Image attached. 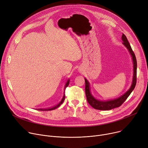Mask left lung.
<instances>
[{"instance_id":"8db88e82","label":"left lung","mask_w":148,"mask_h":148,"mask_svg":"<svg viewBox=\"0 0 148 148\" xmlns=\"http://www.w3.org/2000/svg\"><path fill=\"white\" fill-rule=\"evenodd\" d=\"M121 39L123 40V45L127 49L132 58L133 63V76L131 86L126 93H124L118 98L108 101H100L95 99L92 96L91 93H90L89 83L87 81V79L85 78V94L86 99L90 106H92L95 109L99 110H110L120 107L126 100V99L128 98V97L130 95V94L132 93L133 90L135 88L136 84V80H137V77H136V75H137V61H136L135 54L132 49V47L127 39V37L124 34H123L121 36Z\"/></svg>"}]
</instances>
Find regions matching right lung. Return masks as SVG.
<instances>
[{
    "label": "right lung",
    "instance_id": "add662e5",
    "mask_svg": "<svg viewBox=\"0 0 148 148\" xmlns=\"http://www.w3.org/2000/svg\"><path fill=\"white\" fill-rule=\"evenodd\" d=\"M69 81H70L69 79H68V80L67 81L66 84L65 86H64V90H65L66 87H67L68 85H69ZM64 99H65V94H64H64H63V98H62V100H61V101L59 102V103L58 104H57L56 106H54V107H51V108H40V109H38V110H39V111H50V110H55L56 108L59 107L63 103V102L64 101Z\"/></svg>",
    "mask_w": 148,
    "mask_h": 148
}]
</instances>
